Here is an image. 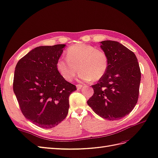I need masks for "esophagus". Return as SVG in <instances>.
Wrapping results in <instances>:
<instances>
[{
    "label": "esophagus",
    "instance_id": "34e87169",
    "mask_svg": "<svg viewBox=\"0 0 158 158\" xmlns=\"http://www.w3.org/2000/svg\"><path fill=\"white\" fill-rule=\"evenodd\" d=\"M83 87V85H81V84H77V89H81Z\"/></svg>",
    "mask_w": 158,
    "mask_h": 158
}]
</instances>
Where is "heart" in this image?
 <instances>
[{
	"label": "heart",
	"instance_id": "heart-1",
	"mask_svg": "<svg viewBox=\"0 0 158 158\" xmlns=\"http://www.w3.org/2000/svg\"><path fill=\"white\" fill-rule=\"evenodd\" d=\"M66 57L58 58L56 69L67 81H71L79 69V79L85 81L100 80L108 71V55L93 46L84 44L73 45L67 50Z\"/></svg>",
	"mask_w": 158,
	"mask_h": 158
}]
</instances>
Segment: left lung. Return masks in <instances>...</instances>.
I'll use <instances>...</instances> for the list:
<instances>
[{"instance_id": "1", "label": "left lung", "mask_w": 158, "mask_h": 158, "mask_svg": "<svg viewBox=\"0 0 158 158\" xmlns=\"http://www.w3.org/2000/svg\"><path fill=\"white\" fill-rule=\"evenodd\" d=\"M100 47L108 55V69L92 85L94 94L87 104L102 118L118 120L129 114L137 103L140 68L134 52L119 42L106 40Z\"/></svg>"}]
</instances>
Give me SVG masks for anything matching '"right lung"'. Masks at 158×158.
<instances>
[{"mask_svg": "<svg viewBox=\"0 0 158 158\" xmlns=\"http://www.w3.org/2000/svg\"><path fill=\"white\" fill-rule=\"evenodd\" d=\"M64 46L35 48L18 61L15 70L13 91L22 113L44 129L54 127L66 118L69 96L77 90L56 69Z\"/></svg>", "mask_w": 158, "mask_h": 158, "instance_id": "right-lung-1", "label": "right lung"}]
</instances>
